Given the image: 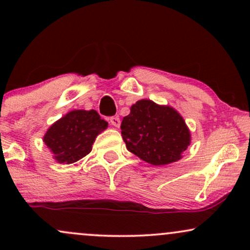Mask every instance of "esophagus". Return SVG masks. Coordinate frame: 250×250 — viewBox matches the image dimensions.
<instances>
[{"label": "esophagus", "instance_id": "obj_1", "mask_svg": "<svg viewBox=\"0 0 250 250\" xmlns=\"http://www.w3.org/2000/svg\"><path fill=\"white\" fill-rule=\"evenodd\" d=\"M110 123L111 125H114L115 128H119L121 125V120H120L119 116H113L110 117Z\"/></svg>", "mask_w": 250, "mask_h": 250}]
</instances>
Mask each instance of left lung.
Here are the masks:
<instances>
[{
    "label": "left lung",
    "instance_id": "obj_1",
    "mask_svg": "<svg viewBox=\"0 0 250 250\" xmlns=\"http://www.w3.org/2000/svg\"><path fill=\"white\" fill-rule=\"evenodd\" d=\"M121 129L128 150L153 166L179 161L191 141L190 130L176 109L147 99L131 105Z\"/></svg>",
    "mask_w": 250,
    "mask_h": 250
}]
</instances>
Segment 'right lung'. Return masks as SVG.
I'll return each mask as SVG.
<instances>
[{"mask_svg": "<svg viewBox=\"0 0 250 250\" xmlns=\"http://www.w3.org/2000/svg\"><path fill=\"white\" fill-rule=\"evenodd\" d=\"M107 128L96 110L75 109L48 128L43 142L56 162L70 165L90 153L97 135Z\"/></svg>", "mask_w": 250, "mask_h": 250, "instance_id": "1", "label": "right lung"}]
</instances>
